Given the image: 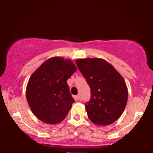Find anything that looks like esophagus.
Returning a JSON list of instances; mask_svg holds the SVG:
<instances>
[{
    "instance_id": "1",
    "label": "esophagus",
    "mask_w": 153,
    "mask_h": 153,
    "mask_svg": "<svg viewBox=\"0 0 153 153\" xmlns=\"http://www.w3.org/2000/svg\"><path fill=\"white\" fill-rule=\"evenodd\" d=\"M74 100H76V101H77V100H80V96H79V95H74Z\"/></svg>"
}]
</instances>
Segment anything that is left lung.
I'll return each instance as SVG.
<instances>
[{"mask_svg": "<svg viewBox=\"0 0 153 153\" xmlns=\"http://www.w3.org/2000/svg\"><path fill=\"white\" fill-rule=\"evenodd\" d=\"M76 63L91 88V100L85 104L88 118L97 126L114 123L124 111L128 98L123 77L102 58L77 59Z\"/></svg>", "mask_w": 153, "mask_h": 153, "instance_id": "8db88e82", "label": "left lung"}]
</instances>
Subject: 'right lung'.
<instances>
[{
  "label": "right lung",
  "instance_id": "obj_1",
  "mask_svg": "<svg viewBox=\"0 0 153 153\" xmlns=\"http://www.w3.org/2000/svg\"><path fill=\"white\" fill-rule=\"evenodd\" d=\"M76 70L70 59L53 57L33 73L27 84L26 99L39 120L53 125L65 118L74 102L67 80Z\"/></svg>",
  "mask_w": 153,
  "mask_h": 153
}]
</instances>
